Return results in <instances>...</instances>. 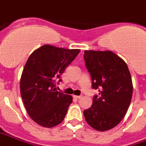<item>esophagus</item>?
Segmentation results:
<instances>
[{
  "label": "esophagus",
  "instance_id": "1",
  "mask_svg": "<svg viewBox=\"0 0 146 146\" xmlns=\"http://www.w3.org/2000/svg\"><path fill=\"white\" fill-rule=\"evenodd\" d=\"M74 97L76 98V99H81L82 97V96H74Z\"/></svg>",
  "mask_w": 146,
  "mask_h": 146
}]
</instances>
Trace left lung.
Listing matches in <instances>:
<instances>
[{"label": "left lung", "mask_w": 146, "mask_h": 146, "mask_svg": "<svg viewBox=\"0 0 146 146\" xmlns=\"http://www.w3.org/2000/svg\"><path fill=\"white\" fill-rule=\"evenodd\" d=\"M84 60L92 89L100 92L91 107L84 110L86 121L100 131L111 129L122 121L131 104L133 86L128 68L112 51L85 50Z\"/></svg>", "instance_id": "obj_1"}]
</instances>
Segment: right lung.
Returning <instances> with one entry per match:
<instances>
[{
  "mask_svg": "<svg viewBox=\"0 0 146 146\" xmlns=\"http://www.w3.org/2000/svg\"><path fill=\"white\" fill-rule=\"evenodd\" d=\"M79 52L43 45L33 51L25 64L21 96L29 117L42 127H54L64 119L72 97L57 91L56 83L61 82L60 75Z\"/></svg>",
  "mask_w": 146,
  "mask_h": 146,
  "instance_id": "1",
  "label": "right lung"
}]
</instances>
